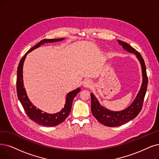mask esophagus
<instances>
[{"label":"esophagus","mask_w":159,"mask_h":159,"mask_svg":"<svg viewBox=\"0 0 159 159\" xmlns=\"http://www.w3.org/2000/svg\"><path fill=\"white\" fill-rule=\"evenodd\" d=\"M93 81L91 80H85L83 82L84 87H87V88L91 87L93 85Z\"/></svg>","instance_id":"esophagus-1"}]
</instances>
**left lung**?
I'll use <instances>...</instances> for the list:
<instances>
[{
	"label": "left lung",
	"mask_w": 159,
	"mask_h": 159,
	"mask_svg": "<svg viewBox=\"0 0 159 159\" xmlns=\"http://www.w3.org/2000/svg\"><path fill=\"white\" fill-rule=\"evenodd\" d=\"M117 41L119 45L122 46L123 48L126 52L134 53L140 62L142 72V84L140 89L132 103L126 109L119 111L107 110L100 104L99 101L93 93H91V111L93 115L101 124L107 126H110V127H116V126L124 125L130 121V120L134 119L138 115L142 108L148 84L145 65L141 54L126 42L120 40Z\"/></svg>",
	"instance_id": "left-lung-1"
}]
</instances>
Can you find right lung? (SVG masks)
<instances>
[{
    "label": "right lung",
    "instance_id": "add662e5",
    "mask_svg": "<svg viewBox=\"0 0 159 159\" xmlns=\"http://www.w3.org/2000/svg\"><path fill=\"white\" fill-rule=\"evenodd\" d=\"M65 39H44L41 40L36 46L30 49L28 52L25 53L22 59L19 63L17 72V97L21 102L23 108L26 112L28 117L34 120L36 123L41 125L42 126H55L61 124L66 119L68 116L70 112L71 111L72 101L77 94L80 91L81 89L79 87L72 91L69 92L66 97V102L64 107L59 112L56 113H48L47 112H43L42 110L36 108V107L31 102L27 94L26 91L24 87L23 80V67L25 58L27 55L32 51L39 48L41 45L45 43H53L62 41Z\"/></svg>",
    "mask_w": 159,
    "mask_h": 159
}]
</instances>
